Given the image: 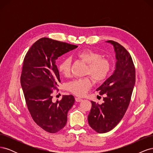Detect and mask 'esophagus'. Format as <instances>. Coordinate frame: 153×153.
<instances>
[{"mask_svg": "<svg viewBox=\"0 0 153 153\" xmlns=\"http://www.w3.org/2000/svg\"><path fill=\"white\" fill-rule=\"evenodd\" d=\"M75 101L76 102H80V101H82V99L80 98H75Z\"/></svg>", "mask_w": 153, "mask_h": 153, "instance_id": "34e87169", "label": "esophagus"}]
</instances>
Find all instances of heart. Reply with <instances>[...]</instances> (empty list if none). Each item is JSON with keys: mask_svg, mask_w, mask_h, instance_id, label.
I'll list each match as a JSON object with an SVG mask.
<instances>
[{"mask_svg": "<svg viewBox=\"0 0 153 153\" xmlns=\"http://www.w3.org/2000/svg\"><path fill=\"white\" fill-rule=\"evenodd\" d=\"M76 57L87 64L85 75H89L95 82L103 81L108 76L110 70V63L108 60L101 57V55L90 49H83L76 53ZM71 59L64 58L59 63V72L65 76L70 74ZM92 82L90 76L73 80L66 84V89L76 96H82L92 87Z\"/></svg>", "mask_w": 153, "mask_h": 153, "instance_id": "1", "label": "heart"}]
</instances>
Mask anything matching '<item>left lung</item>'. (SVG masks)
I'll return each instance as SVG.
<instances>
[{
  "label": "left lung",
  "instance_id": "1",
  "mask_svg": "<svg viewBox=\"0 0 153 153\" xmlns=\"http://www.w3.org/2000/svg\"><path fill=\"white\" fill-rule=\"evenodd\" d=\"M112 44L115 53L114 72L96 89L105 94L104 102L98 104L91 101L92 107L88 123L96 132L103 133L115 128L123 119L130 102L135 84V68L130 54L122 45L114 41Z\"/></svg>",
  "mask_w": 153,
  "mask_h": 153
}]
</instances>
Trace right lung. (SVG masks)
<instances>
[{"label":"right lung","instance_id":"add662e5","mask_svg":"<svg viewBox=\"0 0 153 153\" xmlns=\"http://www.w3.org/2000/svg\"><path fill=\"white\" fill-rule=\"evenodd\" d=\"M77 47L43 38L32 45L24 60L20 83L27 108L34 122L51 133L65 126L68 111L75 103L73 95L52 101L53 89L61 82L56 60Z\"/></svg>","mask_w":153,"mask_h":153}]
</instances>
